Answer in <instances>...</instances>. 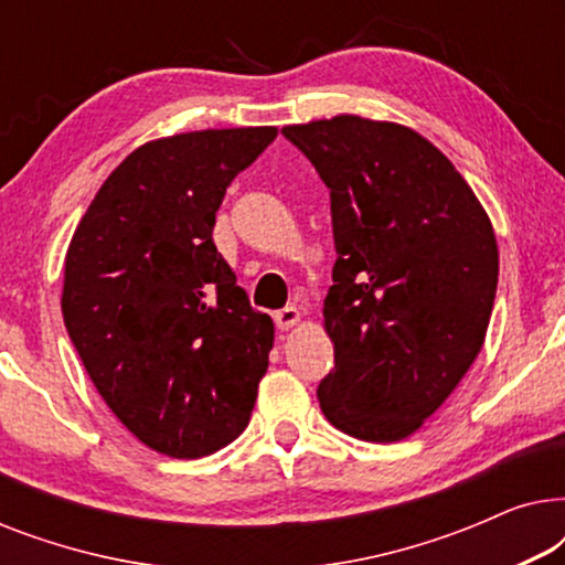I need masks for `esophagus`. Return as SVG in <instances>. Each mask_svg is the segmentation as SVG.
I'll use <instances>...</instances> for the list:
<instances>
[{"label": "esophagus", "mask_w": 565, "mask_h": 565, "mask_svg": "<svg viewBox=\"0 0 565 565\" xmlns=\"http://www.w3.org/2000/svg\"><path fill=\"white\" fill-rule=\"evenodd\" d=\"M298 321H300V311H298V308H292V306L282 308V311H277V313H275V323H277V329H282V331L292 329V327H296Z\"/></svg>", "instance_id": "obj_1"}]
</instances>
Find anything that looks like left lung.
<instances>
[{"instance_id":"8db88e82","label":"left lung","mask_w":565,"mask_h":565,"mask_svg":"<svg viewBox=\"0 0 565 565\" xmlns=\"http://www.w3.org/2000/svg\"><path fill=\"white\" fill-rule=\"evenodd\" d=\"M282 134L331 198L334 370L321 412L344 435L398 443L481 352L499 280L491 218L452 161L398 122L337 115Z\"/></svg>"}]
</instances>
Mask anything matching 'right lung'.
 Wrapping results in <instances>:
<instances>
[{"instance_id":"add662e5","label":"right lung","mask_w":565,"mask_h":565,"mask_svg":"<svg viewBox=\"0 0 565 565\" xmlns=\"http://www.w3.org/2000/svg\"><path fill=\"white\" fill-rule=\"evenodd\" d=\"M277 128H207L138 146L76 226L61 311L113 414L146 447L203 458L242 435L275 323L213 244L226 188Z\"/></svg>"}]
</instances>
